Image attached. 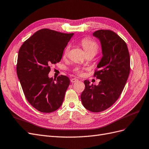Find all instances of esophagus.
<instances>
[{
	"label": "esophagus",
	"instance_id": "1",
	"mask_svg": "<svg viewBox=\"0 0 149 149\" xmlns=\"http://www.w3.org/2000/svg\"><path fill=\"white\" fill-rule=\"evenodd\" d=\"M78 81V79H76V78H72V79H71V82L72 83H75V82H76V81Z\"/></svg>",
	"mask_w": 149,
	"mask_h": 149
}]
</instances>
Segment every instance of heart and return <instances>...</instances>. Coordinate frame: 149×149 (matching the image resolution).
<instances>
[{"label": "heart", "instance_id": "heart-1", "mask_svg": "<svg viewBox=\"0 0 149 149\" xmlns=\"http://www.w3.org/2000/svg\"><path fill=\"white\" fill-rule=\"evenodd\" d=\"M80 44L81 45V46L84 48V51L86 53V55H88V54H94V55L97 53L98 52V49L99 47L97 43L94 41L93 40L89 38H83L80 42ZM70 49V46L67 45L64 51V56H66L68 55ZM76 73L78 74L79 75H82L83 74V71L79 70V69H76Z\"/></svg>", "mask_w": 149, "mask_h": 149}]
</instances>
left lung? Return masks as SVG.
Segmentation results:
<instances>
[{"instance_id":"obj_1","label":"left lung","mask_w":149,"mask_h":149,"mask_svg":"<svg viewBox=\"0 0 149 149\" xmlns=\"http://www.w3.org/2000/svg\"><path fill=\"white\" fill-rule=\"evenodd\" d=\"M93 36L100 39L102 57L94 77L101 79L97 86L85 80L81 95L86 109L99 112L110 107L123 92L130 73V55L124 40L110 30H99Z\"/></svg>"}]
</instances>
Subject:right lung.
Segmentation results:
<instances>
[{
  "instance_id": "add662e5",
  "label": "right lung",
  "mask_w": 149,
  "mask_h": 149,
  "mask_svg": "<svg viewBox=\"0 0 149 149\" xmlns=\"http://www.w3.org/2000/svg\"><path fill=\"white\" fill-rule=\"evenodd\" d=\"M73 34L43 29L25 41L19 49L18 78L26 99L40 112L55 111L64 100L69 78L61 75L53 79L49 78L48 73L50 65L60 61Z\"/></svg>"
}]
</instances>
